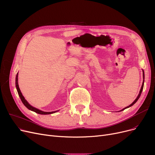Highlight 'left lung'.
I'll return each mask as SVG.
<instances>
[{"label":"left lung","mask_w":155,"mask_h":155,"mask_svg":"<svg viewBox=\"0 0 155 155\" xmlns=\"http://www.w3.org/2000/svg\"><path fill=\"white\" fill-rule=\"evenodd\" d=\"M143 79H144V71L143 70ZM143 86H144V80H143V84H142V86H141V89H140V93H139V94H138V97H136V99L134 100V101H133V103H132V104H131L130 106H127V107H126L125 108H124V109H123V110H121V111H123V110H124L125 109H126V108H128V107H130V106H133L136 101H138V99L140 98V96H141V93H142V91H143Z\"/></svg>","instance_id":"obj_1"}]
</instances>
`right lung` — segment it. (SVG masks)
Instances as JSON below:
<instances>
[{
  "mask_svg": "<svg viewBox=\"0 0 155 155\" xmlns=\"http://www.w3.org/2000/svg\"><path fill=\"white\" fill-rule=\"evenodd\" d=\"M15 86H16V88H17V92H18V94H19V96L21 99V101L22 102V103L24 104V106L27 107L28 108L29 110L32 111H34L36 113H38V114H52V113H54L57 112L58 111H52V112H44V111H42L39 110H38V109L35 108L33 106H32L31 105H30L28 102H27L26 100L25 99L24 97L22 96L21 92V90L19 89V84H18V73L16 75V78H15Z\"/></svg>",
  "mask_w": 155,
  "mask_h": 155,
  "instance_id": "add662e5",
  "label": "right lung"
}]
</instances>
